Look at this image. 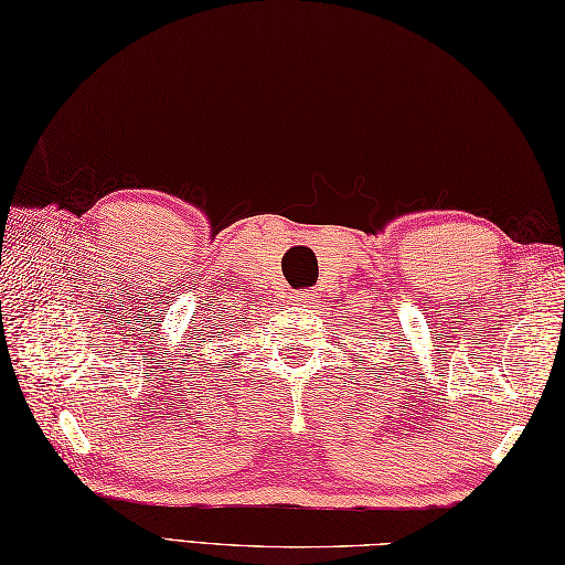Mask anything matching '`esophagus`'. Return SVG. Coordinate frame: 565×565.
<instances>
[{"mask_svg": "<svg viewBox=\"0 0 565 565\" xmlns=\"http://www.w3.org/2000/svg\"><path fill=\"white\" fill-rule=\"evenodd\" d=\"M296 300H298V303L300 306H310L312 303V300H315V296L308 291V288H303V291H298L296 296H294Z\"/></svg>", "mask_w": 565, "mask_h": 565, "instance_id": "1", "label": "esophagus"}]
</instances>
